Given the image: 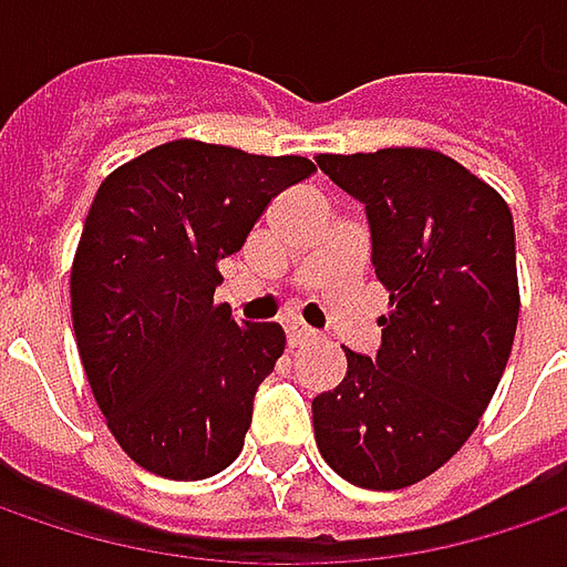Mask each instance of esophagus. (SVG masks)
Listing matches in <instances>:
<instances>
[{"label":"esophagus","instance_id":"esophagus-1","mask_svg":"<svg viewBox=\"0 0 567 567\" xmlns=\"http://www.w3.org/2000/svg\"><path fill=\"white\" fill-rule=\"evenodd\" d=\"M312 338H316L312 328H306V324H299V321H290V324H287V340H290V347H299V343H306V340Z\"/></svg>","mask_w":567,"mask_h":567}]
</instances>
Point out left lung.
<instances>
[{"label":"left lung","instance_id":"left-lung-1","mask_svg":"<svg viewBox=\"0 0 567 567\" xmlns=\"http://www.w3.org/2000/svg\"><path fill=\"white\" fill-rule=\"evenodd\" d=\"M365 205L372 268L388 290L375 357L312 401L328 467L362 489H403L447 464L480 425L512 357L520 293L505 198L425 147L318 154Z\"/></svg>","mask_w":567,"mask_h":567}]
</instances>
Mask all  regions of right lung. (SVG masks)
<instances>
[{
	"instance_id": "obj_1",
	"label": "right lung",
	"mask_w": 567,
	"mask_h": 567,
	"mask_svg": "<svg viewBox=\"0 0 567 567\" xmlns=\"http://www.w3.org/2000/svg\"><path fill=\"white\" fill-rule=\"evenodd\" d=\"M312 173L306 157L179 138L100 183L72 261V324L94 401L138 467L207 480L239 457L287 338L214 302L217 265Z\"/></svg>"
}]
</instances>
